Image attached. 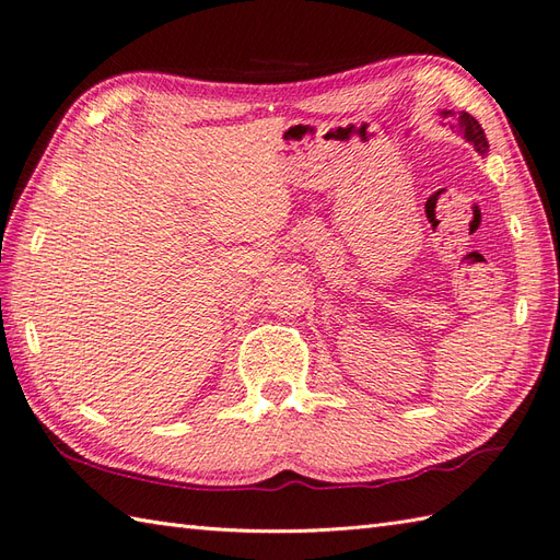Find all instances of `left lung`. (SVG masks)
<instances>
[{
  "instance_id": "left-lung-1",
  "label": "left lung",
  "mask_w": 560,
  "mask_h": 560,
  "mask_svg": "<svg viewBox=\"0 0 560 560\" xmlns=\"http://www.w3.org/2000/svg\"><path fill=\"white\" fill-rule=\"evenodd\" d=\"M441 116H444V119H448L453 131H458L463 138L470 140L477 152L485 154L489 150V142H487V136L482 131V126H479V121L475 119L472 114H467V112H460V114H456V112H441Z\"/></svg>"
}]
</instances>
